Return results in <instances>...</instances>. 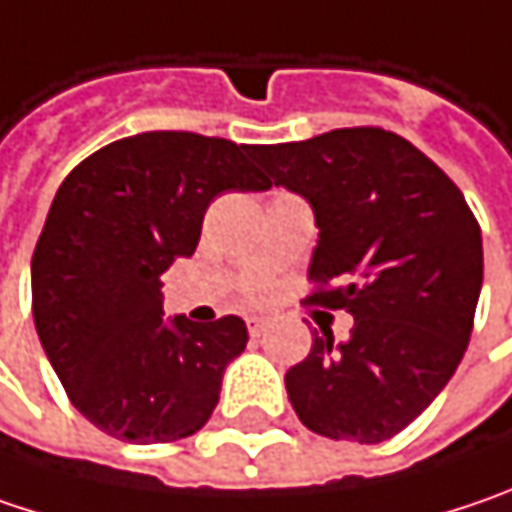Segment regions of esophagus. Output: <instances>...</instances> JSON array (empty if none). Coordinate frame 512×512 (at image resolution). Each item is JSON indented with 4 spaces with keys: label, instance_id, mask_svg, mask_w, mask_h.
I'll return each mask as SVG.
<instances>
[{
    "label": "esophagus",
    "instance_id": "obj_1",
    "mask_svg": "<svg viewBox=\"0 0 512 512\" xmlns=\"http://www.w3.org/2000/svg\"><path fill=\"white\" fill-rule=\"evenodd\" d=\"M266 324H269V318L246 316V327H249V333H252V336H260V333L266 330Z\"/></svg>",
    "mask_w": 512,
    "mask_h": 512
}]
</instances>
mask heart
<instances>
[{
    "label": "heart",
    "mask_w": 512,
    "mask_h": 512,
    "mask_svg": "<svg viewBox=\"0 0 512 512\" xmlns=\"http://www.w3.org/2000/svg\"><path fill=\"white\" fill-rule=\"evenodd\" d=\"M249 301H266L269 295H272V284L269 281H255V284L249 286Z\"/></svg>",
    "instance_id": "obj_1"
}]
</instances>
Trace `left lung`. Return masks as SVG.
I'll use <instances>...</instances> for the list:
<instances>
[{
	"label": "left lung",
	"mask_w": 512,
	"mask_h": 512,
	"mask_svg": "<svg viewBox=\"0 0 512 512\" xmlns=\"http://www.w3.org/2000/svg\"><path fill=\"white\" fill-rule=\"evenodd\" d=\"M249 156L316 211L307 301L353 316L345 345L316 336L286 371L289 403L330 440L394 437L464 359L484 281L475 214L426 153L382 127L260 144Z\"/></svg>",
	"instance_id": "8db88e82"
}]
</instances>
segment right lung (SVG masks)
Masks as SVG:
<instances>
[{"label":"right lung","instance_id":"1","mask_svg":"<svg viewBox=\"0 0 512 512\" xmlns=\"http://www.w3.org/2000/svg\"><path fill=\"white\" fill-rule=\"evenodd\" d=\"M249 144L185 130L118 138L63 179L31 257V310L72 406L127 443L199 432L243 318H162V275L194 255L211 199L266 191Z\"/></svg>","mask_w":512,"mask_h":512}]
</instances>
